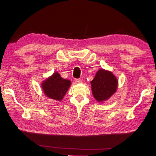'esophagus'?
<instances>
[{
  "label": "esophagus",
  "mask_w": 156,
  "mask_h": 156,
  "mask_svg": "<svg viewBox=\"0 0 156 156\" xmlns=\"http://www.w3.org/2000/svg\"><path fill=\"white\" fill-rule=\"evenodd\" d=\"M74 81L76 82V83H81V80H80V79H75Z\"/></svg>",
  "instance_id": "34e87169"
}]
</instances>
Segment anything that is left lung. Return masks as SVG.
I'll use <instances>...</instances> for the list:
<instances>
[{"instance_id":"1","label":"left lung","mask_w":156,"mask_h":156,"mask_svg":"<svg viewBox=\"0 0 156 156\" xmlns=\"http://www.w3.org/2000/svg\"><path fill=\"white\" fill-rule=\"evenodd\" d=\"M92 93L97 101H104L115 93L118 86L117 78L112 73L100 69L91 82Z\"/></svg>"}]
</instances>
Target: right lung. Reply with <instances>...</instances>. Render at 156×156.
Wrapping results in <instances>:
<instances>
[{"label":"right lung","mask_w":156,"mask_h":156,"mask_svg":"<svg viewBox=\"0 0 156 156\" xmlns=\"http://www.w3.org/2000/svg\"><path fill=\"white\" fill-rule=\"evenodd\" d=\"M70 85V80L63 79L56 72L43 83L42 87L47 96L56 100H61Z\"/></svg>","instance_id":"right-lung-1"}]
</instances>
